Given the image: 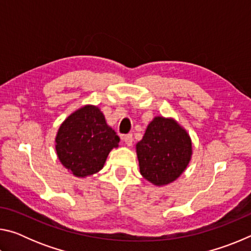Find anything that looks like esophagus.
Here are the masks:
<instances>
[{
    "label": "esophagus",
    "mask_w": 251,
    "mask_h": 251,
    "mask_svg": "<svg viewBox=\"0 0 251 251\" xmlns=\"http://www.w3.org/2000/svg\"><path fill=\"white\" fill-rule=\"evenodd\" d=\"M123 141L125 142L127 146H131V145H133V135H131V134L125 135L124 137H123Z\"/></svg>",
    "instance_id": "esophagus-1"
}]
</instances>
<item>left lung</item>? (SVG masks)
Instances as JSON below:
<instances>
[{
	"label": "left lung",
	"mask_w": 251,
	"mask_h": 251,
	"mask_svg": "<svg viewBox=\"0 0 251 251\" xmlns=\"http://www.w3.org/2000/svg\"><path fill=\"white\" fill-rule=\"evenodd\" d=\"M136 152L142 176L156 186L168 185L188 166L192 139L175 120L156 116L136 144Z\"/></svg>",
	"instance_id": "1"
}]
</instances>
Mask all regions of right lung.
I'll return each mask as SVG.
<instances>
[{
	"instance_id": "right-lung-1",
	"label": "right lung",
	"mask_w": 251,
	"mask_h": 251,
	"mask_svg": "<svg viewBox=\"0 0 251 251\" xmlns=\"http://www.w3.org/2000/svg\"><path fill=\"white\" fill-rule=\"evenodd\" d=\"M120 137L106 124L97 106L85 105L75 110L59 126L55 150L63 166L76 177L100 172Z\"/></svg>"
}]
</instances>
